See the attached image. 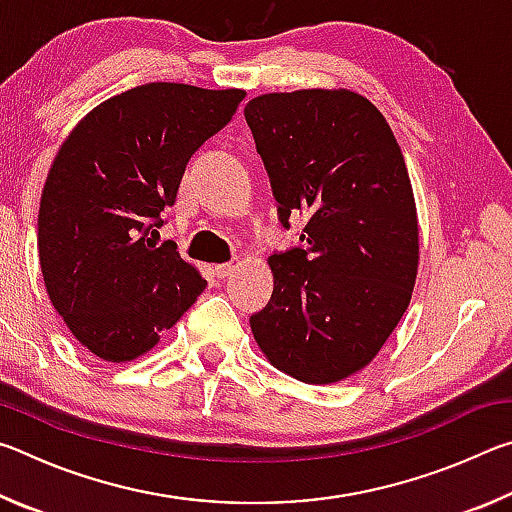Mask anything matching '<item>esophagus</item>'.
<instances>
[{
    "label": "esophagus",
    "instance_id": "esophagus-1",
    "mask_svg": "<svg viewBox=\"0 0 512 512\" xmlns=\"http://www.w3.org/2000/svg\"><path fill=\"white\" fill-rule=\"evenodd\" d=\"M212 271L216 277H228L232 271H235V262H225V264H216L212 266Z\"/></svg>",
    "mask_w": 512,
    "mask_h": 512
}]
</instances>
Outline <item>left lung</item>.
<instances>
[{
  "label": "left lung",
  "mask_w": 512,
  "mask_h": 512,
  "mask_svg": "<svg viewBox=\"0 0 512 512\" xmlns=\"http://www.w3.org/2000/svg\"><path fill=\"white\" fill-rule=\"evenodd\" d=\"M277 214H307L302 244L268 257L273 296L250 316L275 368L334 384L375 359L411 302L418 214L404 155L350 90L273 92L244 110Z\"/></svg>",
  "instance_id": "obj_1"
}]
</instances>
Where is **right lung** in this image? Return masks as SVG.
Instances as JSON below:
<instances>
[{
    "instance_id": "obj_1",
    "label": "right lung",
    "mask_w": 512,
    "mask_h": 512,
    "mask_svg": "<svg viewBox=\"0 0 512 512\" xmlns=\"http://www.w3.org/2000/svg\"><path fill=\"white\" fill-rule=\"evenodd\" d=\"M244 90L146 83L88 112L58 149L38 214L51 305L83 348L124 363L149 352L205 280L155 246L192 155L228 124Z\"/></svg>"
}]
</instances>
